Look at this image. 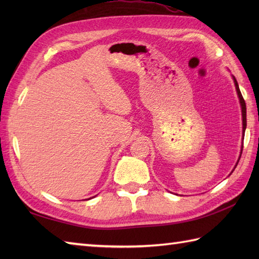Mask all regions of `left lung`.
Here are the masks:
<instances>
[{
    "mask_svg": "<svg viewBox=\"0 0 259 259\" xmlns=\"http://www.w3.org/2000/svg\"><path fill=\"white\" fill-rule=\"evenodd\" d=\"M233 79H234V82H235L236 91H237V95H238V98H239V102H240V107H241V115H243V137H244V136H245L246 125H247V121H246V103H245V100H244L243 96H241V92H240V90H239V87H238L237 81H236V79H235V76H233ZM241 152H243V146H241ZM241 152H240V153H241ZM240 156H241V155H240ZM240 156H239V158H238V161H239V159H240ZM238 161H237V163H236L235 168L237 167ZM235 168H234V169H235ZM233 171H234V170H233ZM233 171H232V172H233Z\"/></svg>",
    "mask_w": 259,
    "mask_h": 259,
    "instance_id": "left-lung-1",
    "label": "left lung"
}]
</instances>
